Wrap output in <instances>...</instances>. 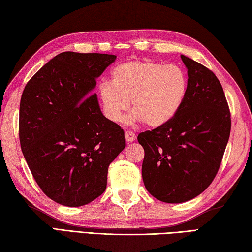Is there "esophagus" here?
<instances>
[{
  "instance_id": "esophagus-1",
  "label": "esophagus",
  "mask_w": 252,
  "mask_h": 252,
  "mask_svg": "<svg viewBox=\"0 0 252 252\" xmlns=\"http://www.w3.org/2000/svg\"><path fill=\"white\" fill-rule=\"evenodd\" d=\"M125 136H126V142H133L135 140V134L134 133H133L132 131H126V133H125Z\"/></svg>"
}]
</instances>
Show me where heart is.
Returning <instances> with one entry per match:
<instances>
[{
    "label": "heart",
    "mask_w": 252,
    "mask_h": 252,
    "mask_svg": "<svg viewBox=\"0 0 252 252\" xmlns=\"http://www.w3.org/2000/svg\"><path fill=\"white\" fill-rule=\"evenodd\" d=\"M188 76L180 66L151 60L129 61L111 71V83L98 88L103 115L111 122H120L129 109L127 121H143L157 127L178 115L188 94Z\"/></svg>",
    "instance_id": "heart-1"
}]
</instances>
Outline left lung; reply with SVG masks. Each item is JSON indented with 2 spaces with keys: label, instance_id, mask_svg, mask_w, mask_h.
<instances>
[{
  "label": "left lung",
  "instance_id": "8db88e82",
  "mask_svg": "<svg viewBox=\"0 0 252 252\" xmlns=\"http://www.w3.org/2000/svg\"><path fill=\"white\" fill-rule=\"evenodd\" d=\"M188 68V94L174 119L137 141L144 149L142 177L150 193L166 203L201 194L218 174L230 134V112L219 78L181 56Z\"/></svg>",
  "mask_w": 252,
  "mask_h": 252
}]
</instances>
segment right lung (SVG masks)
I'll return each mask as SVG.
<instances>
[{
    "label": "right lung",
    "mask_w": 252,
    "mask_h": 252,
    "mask_svg": "<svg viewBox=\"0 0 252 252\" xmlns=\"http://www.w3.org/2000/svg\"><path fill=\"white\" fill-rule=\"evenodd\" d=\"M105 53L66 51L29 80L19 106V141L34 180L65 206L91 203L106 190L108 167L126 146L125 132L102 115L93 93L115 62Z\"/></svg>",
    "instance_id": "add662e5"
}]
</instances>
